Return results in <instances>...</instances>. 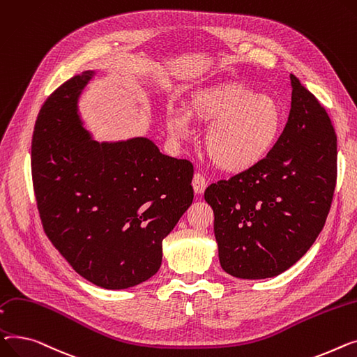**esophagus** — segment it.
I'll use <instances>...</instances> for the list:
<instances>
[{
	"instance_id": "obj_1",
	"label": "esophagus",
	"mask_w": 357,
	"mask_h": 357,
	"mask_svg": "<svg viewBox=\"0 0 357 357\" xmlns=\"http://www.w3.org/2000/svg\"><path fill=\"white\" fill-rule=\"evenodd\" d=\"M192 184H193V188H195V193H196V195H202V193L204 192L206 185H207L206 178H204L202 174H199V173H196V174L193 176Z\"/></svg>"
}]
</instances>
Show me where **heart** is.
Here are the masks:
<instances>
[{
    "mask_svg": "<svg viewBox=\"0 0 357 357\" xmlns=\"http://www.w3.org/2000/svg\"><path fill=\"white\" fill-rule=\"evenodd\" d=\"M193 119L208 127L206 150L219 169L242 173L264 161L277 145L284 112L268 95L242 83L226 82L193 92L187 111L169 107L164 123L176 141L192 138Z\"/></svg>",
    "mask_w": 357,
    "mask_h": 357,
    "instance_id": "heart-1",
    "label": "heart"
}]
</instances>
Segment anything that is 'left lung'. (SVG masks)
Here are the masks:
<instances>
[{
    "label": "left lung",
    "mask_w": 357,
    "mask_h": 357,
    "mask_svg": "<svg viewBox=\"0 0 357 357\" xmlns=\"http://www.w3.org/2000/svg\"><path fill=\"white\" fill-rule=\"evenodd\" d=\"M289 79V116L274 150L204 192L220 265L236 278H272L291 268L316 242L331 206L337 137L317 98Z\"/></svg>",
    "instance_id": "obj_1"
}]
</instances>
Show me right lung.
I'll return each instance as SVG.
<instances>
[{
  "label": "right lung",
  "instance_id": "add662e5",
  "mask_svg": "<svg viewBox=\"0 0 357 357\" xmlns=\"http://www.w3.org/2000/svg\"><path fill=\"white\" fill-rule=\"evenodd\" d=\"M96 75L85 70L41 107L31 173L45 232L92 284L125 289L161 266L162 239L193 202V165L160 153L149 138L95 141L79 98Z\"/></svg>",
  "mask_w": 357,
  "mask_h": 357
}]
</instances>
